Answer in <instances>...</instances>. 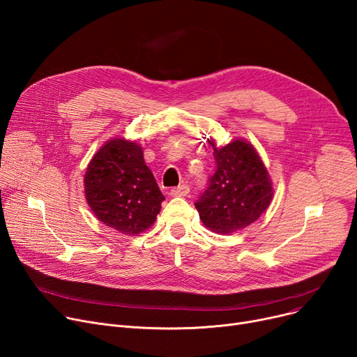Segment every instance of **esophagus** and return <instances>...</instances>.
Listing matches in <instances>:
<instances>
[{
    "mask_svg": "<svg viewBox=\"0 0 357 357\" xmlns=\"http://www.w3.org/2000/svg\"><path fill=\"white\" fill-rule=\"evenodd\" d=\"M169 194H171L172 197H186L190 194V188H188V185H179V186H176V188H172Z\"/></svg>",
    "mask_w": 357,
    "mask_h": 357,
    "instance_id": "obj_1",
    "label": "esophagus"
}]
</instances>
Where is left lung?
I'll use <instances>...</instances> for the list:
<instances>
[{
	"label": "left lung",
	"mask_w": 357,
	"mask_h": 357,
	"mask_svg": "<svg viewBox=\"0 0 357 357\" xmlns=\"http://www.w3.org/2000/svg\"><path fill=\"white\" fill-rule=\"evenodd\" d=\"M217 163L208 188L195 202L199 218L218 234H231L259 220L273 197L268 169L252 143L234 139L217 147L210 140Z\"/></svg>",
	"instance_id": "8db88e82"
}]
</instances>
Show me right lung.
<instances>
[{
    "label": "right lung",
    "instance_id": "obj_1",
    "mask_svg": "<svg viewBox=\"0 0 357 357\" xmlns=\"http://www.w3.org/2000/svg\"><path fill=\"white\" fill-rule=\"evenodd\" d=\"M85 199L107 227L136 236L153 226L165 199L143 158V147L124 137L105 142L88 163Z\"/></svg>",
    "mask_w": 357,
    "mask_h": 357
}]
</instances>
